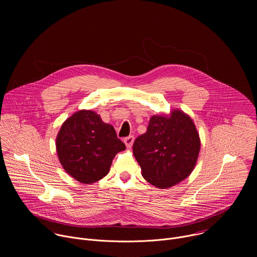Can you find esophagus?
Instances as JSON below:
<instances>
[{"label": "esophagus", "instance_id": "obj_1", "mask_svg": "<svg viewBox=\"0 0 257 257\" xmlns=\"http://www.w3.org/2000/svg\"><path fill=\"white\" fill-rule=\"evenodd\" d=\"M124 142H125V144H126V148H127V149H131L132 145H133V142H134V136L130 135V136L126 137V138L124 139Z\"/></svg>", "mask_w": 257, "mask_h": 257}]
</instances>
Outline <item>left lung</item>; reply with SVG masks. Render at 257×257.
<instances>
[{
  "label": "left lung",
  "instance_id": "left-lung-1",
  "mask_svg": "<svg viewBox=\"0 0 257 257\" xmlns=\"http://www.w3.org/2000/svg\"><path fill=\"white\" fill-rule=\"evenodd\" d=\"M200 151V138L192 119L180 109L171 115H155L146 132L133 144V155L143 178L165 189L177 185L193 171Z\"/></svg>",
  "mask_w": 257,
  "mask_h": 257
}]
</instances>
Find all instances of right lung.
<instances>
[{
  "label": "right lung",
  "mask_w": 257,
  "mask_h": 257,
  "mask_svg": "<svg viewBox=\"0 0 257 257\" xmlns=\"http://www.w3.org/2000/svg\"><path fill=\"white\" fill-rule=\"evenodd\" d=\"M59 161L64 170L83 184L107 175L115 156L126 149L114 127L90 109H81L62 125L56 139Z\"/></svg>",
  "instance_id": "right-lung-1"
}]
</instances>
